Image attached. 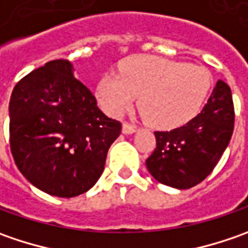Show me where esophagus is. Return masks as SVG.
Instances as JSON below:
<instances>
[{
  "instance_id": "34e87169",
  "label": "esophagus",
  "mask_w": 248,
  "mask_h": 248,
  "mask_svg": "<svg viewBox=\"0 0 248 248\" xmlns=\"http://www.w3.org/2000/svg\"><path fill=\"white\" fill-rule=\"evenodd\" d=\"M135 131H137V127H135V125L128 124V123H124V124H123V134L129 135V134H134Z\"/></svg>"
}]
</instances>
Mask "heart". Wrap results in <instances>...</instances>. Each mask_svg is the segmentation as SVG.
Instances as JSON below:
<instances>
[{
	"label": "heart",
	"mask_w": 248,
	"mask_h": 248,
	"mask_svg": "<svg viewBox=\"0 0 248 248\" xmlns=\"http://www.w3.org/2000/svg\"><path fill=\"white\" fill-rule=\"evenodd\" d=\"M211 88V76L202 66L161 58H132L120 76L109 73L98 84V98L111 116H120L139 96L138 108L158 128L182 125L200 111Z\"/></svg>",
	"instance_id": "obj_1"
}]
</instances>
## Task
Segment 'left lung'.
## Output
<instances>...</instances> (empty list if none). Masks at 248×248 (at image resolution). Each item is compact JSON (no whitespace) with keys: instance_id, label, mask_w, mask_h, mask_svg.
<instances>
[{"instance_id":"8db88e82","label":"left lung","mask_w":248,"mask_h":248,"mask_svg":"<svg viewBox=\"0 0 248 248\" xmlns=\"http://www.w3.org/2000/svg\"><path fill=\"white\" fill-rule=\"evenodd\" d=\"M234 125L232 92L222 80L215 84L203 110L185 125L156 131V149L146 160L152 176L175 189L204 181L219 161Z\"/></svg>"}]
</instances>
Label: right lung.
<instances>
[{"label": "right lung", "instance_id": "obj_1", "mask_svg": "<svg viewBox=\"0 0 248 248\" xmlns=\"http://www.w3.org/2000/svg\"><path fill=\"white\" fill-rule=\"evenodd\" d=\"M120 132V121L100 111L69 61L45 63L12 91V156L24 178L48 195L74 197L90 190Z\"/></svg>", "mask_w": 248, "mask_h": 248}]
</instances>
